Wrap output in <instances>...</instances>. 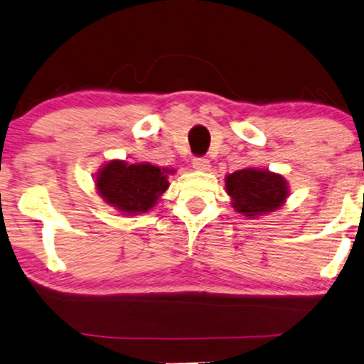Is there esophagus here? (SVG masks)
<instances>
[{"label": "esophagus", "instance_id": "1", "mask_svg": "<svg viewBox=\"0 0 364 364\" xmlns=\"http://www.w3.org/2000/svg\"><path fill=\"white\" fill-rule=\"evenodd\" d=\"M192 166L193 168H197V171H202V172L210 171V162H208V159L205 157H193Z\"/></svg>", "mask_w": 364, "mask_h": 364}]
</instances>
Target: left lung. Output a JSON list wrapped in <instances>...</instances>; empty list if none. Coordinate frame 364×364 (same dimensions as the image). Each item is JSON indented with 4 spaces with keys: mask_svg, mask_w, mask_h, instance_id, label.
Here are the masks:
<instances>
[{
    "mask_svg": "<svg viewBox=\"0 0 364 364\" xmlns=\"http://www.w3.org/2000/svg\"><path fill=\"white\" fill-rule=\"evenodd\" d=\"M225 188L235 210L252 218L277 210L288 197L285 178L260 168H242L230 173L225 177Z\"/></svg>",
    "mask_w": 364,
    "mask_h": 364,
    "instance_id": "1",
    "label": "left lung"
}]
</instances>
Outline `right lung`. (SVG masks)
I'll use <instances>...</instances> for the list:
<instances>
[{
    "label": "right lung",
    "instance_id": "1",
    "mask_svg": "<svg viewBox=\"0 0 364 364\" xmlns=\"http://www.w3.org/2000/svg\"><path fill=\"white\" fill-rule=\"evenodd\" d=\"M173 173L152 164L111 161L99 171L96 188L104 200L119 212L136 215L149 212L167 191V176Z\"/></svg>",
    "mask_w": 364,
    "mask_h": 364
}]
</instances>
